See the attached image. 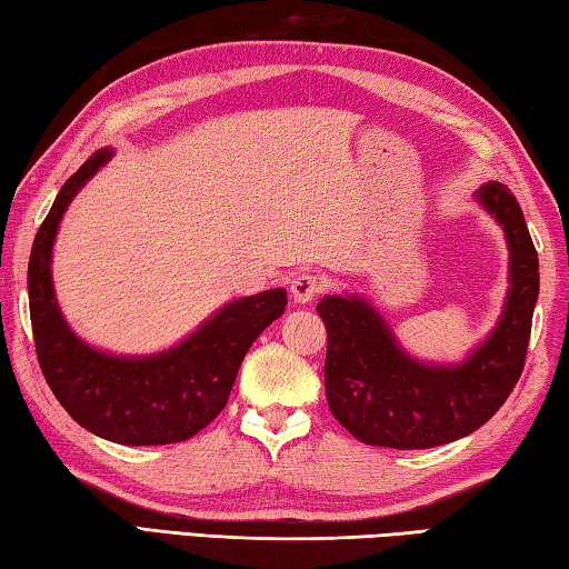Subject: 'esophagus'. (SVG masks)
<instances>
[{"label": "esophagus", "instance_id": "1", "mask_svg": "<svg viewBox=\"0 0 569 569\" xmlns=\"http://www.w3.org/2000/svg\"><path fill=\"white\" fill-rule=\"evenodd\" d=\"M326 278L318 273H298L291 281V293L296 303H311L316 296L323 293Z\"/></svg>", "mask_w": 569, "mask_h": 569}]
</instances>
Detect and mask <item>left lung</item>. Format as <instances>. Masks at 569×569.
<instances>
[{"label":"left lung","mask_w":569,"mask_h":569,"mask_svg":"<svg viewBox=\"0 0 569 569\" xmlns=\"http://www.w3.org/2000/svg\"><path fill=\"white\" fill-rule=\"evenodd\" d=\"M478 199L508 236L510 293L498 328L465 363L438 368L408 358L363 298L328 296L316 306L328 333V408L360 442L446 446L485 426L520 380L540 291L537 251L508 186L485 183Z\"/></svg>","instance_id":"8db88e82"}]
</instances>
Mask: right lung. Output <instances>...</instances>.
<instances>
[{"label": "right lung", "mask_w": 569, "mask_h": 569, "mask_svg": "<svg viewBox=\"0 0 569 569\" xmlns=\"http://www.w3.org/2000/svg\"><path fill=\"white\" fill-rule=\"evenodd\" d=\"M109 159V149L91 153L37 231L27 271L37 358L51 392L81 428L121 446H167L193 438L226 408L241 360L288 301L283 288L241 298L177 348L149 358H117L81 343L57 306L51 246L69 201Z\"/></svg>", "instance_id": "obj_1"}]
</instances>
